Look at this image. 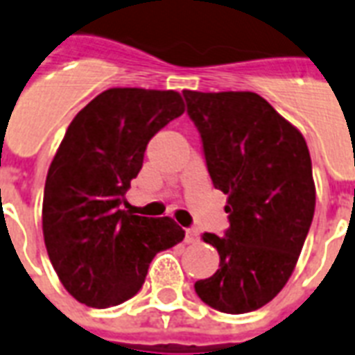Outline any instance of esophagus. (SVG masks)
<instances>
[{"label":"esophagus","mask_w":355,"mask_h":355,"mask_svg":"<svg viewBox=\"0 0 355 355\" xmlns=\"http://www.w3.org/2000/svg\"><path fill=\"white\" fill-rule=\"evenodd\" d=\"M185 241L189 244H196L198 241H200V233L196 232V230H187V237H185Z\"/></svg>","instance_id":"1"}]
</instances>
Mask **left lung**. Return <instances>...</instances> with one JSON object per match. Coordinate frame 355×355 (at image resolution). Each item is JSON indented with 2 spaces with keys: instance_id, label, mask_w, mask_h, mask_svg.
Masks as SVG:
<instances>
[{
  "instance_id": "obj_1",
  "label": "left lung",
  "mask_w": 355,
  "mask_h": 355,
  "mask_svg": "<svg viewBox=\"0 0 355 355\" xmlns=\"http://www.w3.org/2000/svg\"><path fill=\"white\" fill-rule=\"evenodd\" d=\"M183 96L230 215L226 237L203 233L220 268L194 289L222 313L255 311L289 282L311 226L317 196L306 139L255 92Z\"/></svg>"
}]
</instances>
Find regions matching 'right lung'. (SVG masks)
<instances>
[{"label": "right lung", "mask_w": 355, "mask_h": 355, "mask_svg": "<svg viewBox=\"0 0 355 355\" xmlns=\"http://www.w3.org/2000/svg\"><path fill=\"white\" fill-rule=\"evenodd\" d=\"M183 112L175 90L109 89L66 129L44 187L42 232L60 283L85 306L133 298L155 254L185 239L170 216L122 209L150 139Z\"/></svg>", "instance_id": "add662e5"}]
</instances>
